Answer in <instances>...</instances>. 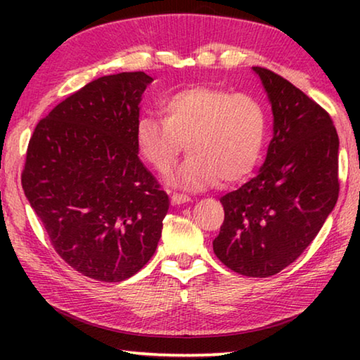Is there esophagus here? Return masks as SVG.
I'll return each instance as SVG.
<instances>
[{"label": "esophagus", "mask_w": 360, "mask_h": 360, "mask_svg": "<svg viewBox=\"0 0 360 360\" xmlns=\"http://www.w3.org/2000/svg\"><path fill=\"white\" fill-rule=\"evenodd\" d=\"M191 202V197L186 193H173L172 195V203L173 205H181V203H187Z\"/></svg>", "instance_id": "34e87169"}]
</instances>
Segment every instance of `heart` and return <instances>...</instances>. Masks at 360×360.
Here are the masks:
<instances>
[{
	"mask_svg": "<svg viewBox=\"0 0 360 360\" xmlns=\"http://www.w3.org/2000/svg\"><path fill=\"white\" fill-rule=\"evenodd\" d=\"M162 117L138 120L139 155L168 176L184 150L176 182L188 188L236 184L254 172L265 148L268 115L252 95L214 87H188L163 101Z\"/></svg>",
	"mask_w": 360,
	"mask_h": 360,
	"instance_id": "heart-1",
	"label": "heart"
}]
</instances>
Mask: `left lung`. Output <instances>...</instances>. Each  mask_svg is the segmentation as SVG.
Segmentation results:
<instances>
[{
  "label": "left lung",
  "instance_id": "1",
  "mask_svg": "<svg viewBox=\"0 0 360 360\" xmlns=\"http://www.w3.org/2000/svg\"><path fill=\"white\" fill-rule=\"evenodd\" d=\"M271 101L273 139L259 174L221 198L212 241L235 273L273 276L300 257L338 200V135L324 108L288 79L254 66Z\"/></svg>",
  "mask_w": 360,
  "mask_h": 360
}]
</instances>
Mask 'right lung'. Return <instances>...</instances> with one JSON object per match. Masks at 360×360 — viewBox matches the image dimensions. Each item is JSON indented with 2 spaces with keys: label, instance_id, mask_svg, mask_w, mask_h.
Masks as SVG:
<instances>
[{
  "label": "right lung",
  "instance_id": "add662e5",
  "mask_svg": "<svg viewBox=\"0 0 360 360\" xmlns=\"http://www.w3.org/2000/svg\"><path fill=\"white\" fill-rule=\"evenodd\" d=\"M143 71L103 76L30 138L22 187L51 245L84 276L125 281L154 255L169 200L138 157Z\"/></svg>",
  "mask_w": 360,
  "mask_h": 360
}]
</instances>
